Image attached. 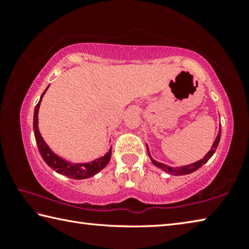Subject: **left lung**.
I'll list each match as a JSON object with an SVG mask.
<instances>
[{
    "label": "left lung",
    "instance_id": "left-lung-1",
    "mask_svg": "<svg viewBox=\"0 0 249 249\" xmlns=\"http://www.w3.org/2000/svg\"><path fill=\"white\" fill-rule=\"evenodd\" d=\"M220 140H221V130H220V132H218V134H217L216 140H215V142H214V144H213V146H212V149H211V150L209 151V153L204 156L203 159H201V160H199V161H196V162H193V163H191V165L174 168V167H169V166L163 165V163H160V162H158V161H156V160H154V159H151V161H153V163H154L155 166H157L158 168H160V169H162L163 171H166V172H168V174H170V175H174V176H182V175L191 174V172L197 170L200 167L203 166L204 163H205L206 161H208V160H209L211 157H212L213 154L215 153V150H216L217 146H218V142H220ZM147 150H148V148H147ZM148 155H149V151H148ZM149 157H150V155H149ZM150 158H151V157H150Z\"/></svg>",
    "mask_w": 249,
    "mask_h": 249
}]
</instances>
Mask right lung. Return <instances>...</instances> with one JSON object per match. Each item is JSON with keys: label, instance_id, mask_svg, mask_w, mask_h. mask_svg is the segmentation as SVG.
Returning <instances> with one entry per match:
<instances>
[{"label": "right lung", "instance_id": "1", "mask_svg": "<svg viewBox=\"0 0 249 249\" xmlns=\"http://www.w3.org/2000/svg\"><path fill=\"white\" fill-rule=\"evenodd\" d=\"M44 93L41 94V98H43ZM37 103L35 107V111H34V134H35V138H36V142H37V147H38L39 154L41 156V158L45 160V162L47 165L53 168V170H56L58 174L65 175L67 177H69L71 179H86V178H90V177L94 176L95 174H98L100 170H102L103 168L107 165L109 159H111V150L104 156V157L96 159L92 162H88V163H70L67 162L66 160L59 158L57 155H54L52 150L49 149V147L46 145V142H44L43 138H41L39 130H38V109H39V105H40V101Z\"/></svg>", "mask_w": 249, "mask_h": 249}]
</instances>
